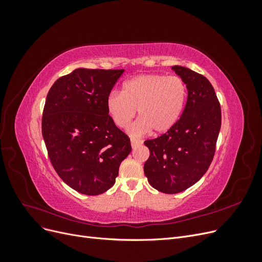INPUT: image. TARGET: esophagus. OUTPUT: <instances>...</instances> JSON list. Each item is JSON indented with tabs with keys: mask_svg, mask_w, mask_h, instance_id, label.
<instances>
[{
	"mask_svg": "<svg viewBox=\"0 0 262 262\" xmlns=\"http://www.w3.org/2000/svg\"><path fill=\"white\" fill-rule=\"evenodd\" d=\"M142 144L141 140H137V139H131V146L132 148H136L138 146H140Z\"/></svg>",
	"mask_w": 262,
	"mask_h": 262,
	"instance_id": "1",
	"label": "esophagus"
}]
</instances>
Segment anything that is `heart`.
Wrapping results in <instances>:
<instances>
[{
  "label": "heart",
  "instance_id": "1",
  "mask_svg": "<svg viewBox=\"0 0 262 262\" xmlns=\"http://www.w3.org/2000/svg\"><path fill=\"white\" fill-rule=\"evenodd\" d=\"M187 86L179 76L142 74L123 83L121 93L113 92L106 100L109 117L119 128H126L138 110L139 120L129 129L133 137L150 130L162 134L171 130L184 112Z\"/></svg>",
  "mask_w": 262,
  "mask_h": 262
}]
</instances>
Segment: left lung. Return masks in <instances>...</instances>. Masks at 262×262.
<instances>
[{
    "label": "left lung",
    "mask_w": 262,
    "mask_h": 262,
    "mask_svg": "<svg viewBox=\"0 0 262 262\" xmlns=\"http://www.w3.org/2000/svg\"><path fill=\"white\" fill-rule=\"evenodd\" d=\"M171 70L186 83V107L171 130L144 142L149 149L145 176L150 186L168 194L184 191L207 172L222 119L216 94L207 77L179 66Z\"/></svg>",
    "instance_id": "obj_1"
}]
</instances>
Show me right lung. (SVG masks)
<instances>
[{
    "label": "right lung",
    "mask_w": 262,
    "mask_h": 262,
    "mask_svg": "<svg viewBox=\"0 0 262 262\" xmlns=\"http://www.w3.org/2000/svg\"><path fill=\"white\" fill-rule=\"evenodd\" d=\"M124 70L76 69L47 95L42 137L55 171L87 195L112 188L131 152L129 137L109 117L106 100Z\"/></svg>",
    "instance_id": "right-lung-1"
}]
</instances>
